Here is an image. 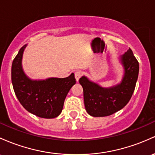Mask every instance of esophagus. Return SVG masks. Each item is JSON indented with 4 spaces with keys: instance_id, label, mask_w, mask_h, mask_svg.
I'll list each match as a JSON object with an SVG mask.
<instances>
[{
    "instance_id": "1",
    "label": "esophagus",
    "mask_w": 155,
    "mask_h": 155,
    "mask_svg": "<svg viewBox=\"0 0 155 155\" xmlns=\"http://www.w3.org/2000/svg\"><path fill=\"white\" fill-rule=\"evenodd\" d=\"M81 76H82V73H81L80 71H77L75 72V78H76V81H79V79H80V77Z\"/></svg>"
}]
</instances>
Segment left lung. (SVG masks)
<instances>
[{
  "instance_id": "left-lung-1",
  "label": "left lung",
  "mask_w": 155,
  "mask_h": 155,
  "mask_svg": "<svg viewBox=\"0 0 155 155\" xmlns=\"http://www.w3.org/2000/svg\"><path fill=\"white\" fill-rule=\"evenodd\" d=\"M120 60L124 68V76L118 85L103 88L85 76L79 79L86 111L92 116H108L121 110L130 101L138 77L139 63L130 48L120 57Z\"/></svg>"
}]
</instances>
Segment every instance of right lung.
<instances>
[{"mask_svg": "<svg viewBox=\"0 0 155 155\" xmlns=\"http://www.w3.org/2000/svg\"><path fill=\"white\" fill-rule=\"evenodd\" d=\"M25 46L20 49L12 65V82L15 95L22 106L29 113L43 118H56L62 112L69 91L76 84L74 74L63 79L31 80L25 76L21 65Z\"/></svg>", "mask_w": 155, "mask_h": 155, "instance_id": "obj_1", "label": "right lung"}]
</instances>
